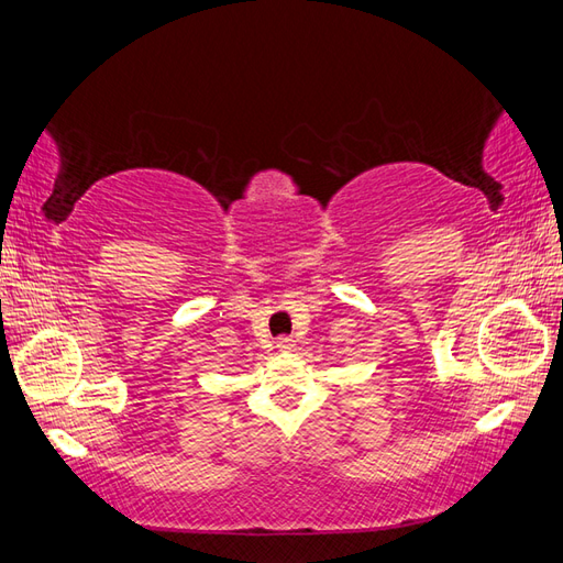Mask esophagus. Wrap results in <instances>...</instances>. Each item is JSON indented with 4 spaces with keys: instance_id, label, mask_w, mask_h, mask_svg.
Returning a JSON list of instances; mask_svg holds the SVG:
<instances>
[{
    "instance_id": "34e87169",
    "label": "esophagus",
    "mask_w": 563,
    "mask_h": 563,
    "mask_svg": "<svg viewBox=\"0 0 563 563\" xmlns=\"http://www.w3.org/2000/svg\"><path fill=\"white\" fill-rule=\"evenodd\" d=\"M277 347H279L282 352H291V350L296 347V340H294L291 335H279V338H277Z\"/></svg>"
}]
</instances>
